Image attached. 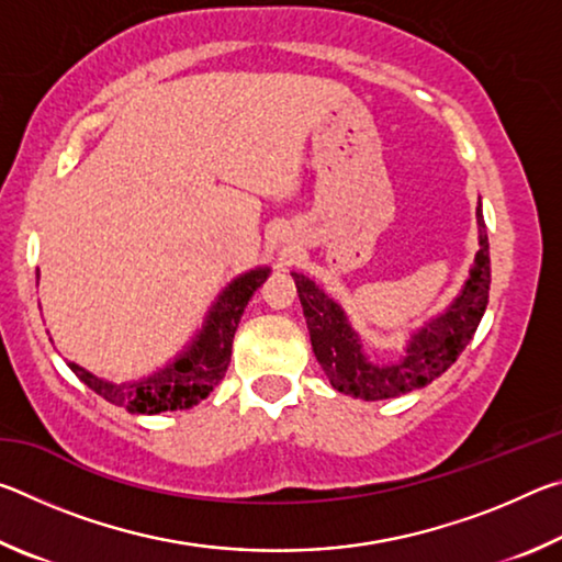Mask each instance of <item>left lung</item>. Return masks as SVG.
<instances>
[{
    "mask_svg": "<svg viewBox=\"0 0 562 562\" xmlns=\"http://www.w3.org/2000/svg\"><path fill=\"white\" fill-rule=\"evenodd\" d=\"M475 217H479V252L461 294L446 307L443 315L414 331L404 355L386 364H374L367 359L359 335L351 329L345 310L335 300L327 297L310 278L292 272L307 319L312 351L337 392L364 402L394 398L431 384L459 359L479 329L491 290V252L481 203L475 207Z\"/></svg>",
    "mask_w": 562,
    "mask_h": 562,
    "instance_id": "8db88e82",
    "label": "left lung"
}]
</instances>
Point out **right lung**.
I'll return each instance as SVG.
<instances>
[{"label": "right lung", "mask_w": 562, "mask_h": 562, "mask_svg": "<svg viewBox=\"0 0 562 562\" xmlns=\"http://www.w3.org/2000/svg\"><path fill=\"white\" fill-rule=\"evenodd\" d=\"M268 274L270 268H255L227 284L217 294L203 329L198 331L188 349L178 355L176 361L158 369L156 374L136 379V382L113 384L74 361H69V369L99 396L116 406H126L131 414H160L201 404L225 376L233 355L235 329L240 325L247 302L268 280Z\"/></svg>", "instance_id": "obj_1"}]
</instances>
